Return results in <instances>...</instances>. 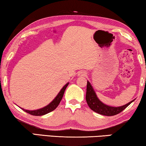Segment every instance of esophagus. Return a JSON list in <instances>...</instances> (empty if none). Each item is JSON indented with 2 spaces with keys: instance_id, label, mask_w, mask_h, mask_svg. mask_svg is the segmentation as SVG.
<instances>
[{
  "instance_id": "obj_1",
  "label": "esophagus",
  "mask_w": 146,
  "mask_h": 146,
  "mask_svg": "<svg viewBox=\"0 0 146 146\" xmlns=\"http://www.w3.org/2000/svg\"><path fill=\"white\" fill-rule=\"evenodd\" d=\"M86 75V73L85 71H80L78 72V76H85Z\"/></svg>"
}]
</instances>
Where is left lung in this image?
Masks as SVG:
<instances>
[{"mask_svg": "<svg viewBox=\"0 0 146 146\" xmlns=\"http://www.w3.org/2000/svg\"><path fill=\"white\" fill-rule=\"evenodd\" d=\"M86 100L88 105L90 108L91 110H92L98 113L104 115H107V116L114 115L120 113L123 110L126 108L131 102H133L135 100H133L129 102L126 104L118 107L110 106L105 104L102 102L97 97L96 94L92 86L91 85L89 81H87Z\"/></svg>", "mask_w": 146, "mask_h": 146, "instance_id": "obj_1", "label": "left lung"}]
</instances>
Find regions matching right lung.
<instances>
[{
	"instance_id": "right-lung-1",
	"label": "right lung",
	"mask_w": 146,
	"mask_h": 146,
	"mask_svg": "<svg viewBox=\"0 0 146 146\" xmlns=\"http://www.w3.org/2000/svg\"><path fill=\"white\" fill-rule=\"evenodd\" d=\"M69 83L68 82L66 84L64 85L63 86L62 88L60 90V91L59 92V93L58 94V95L55 97V98L48 105L40 109L35 110H25L24 108H21L24 111L26 112L30 113V114L33 115H43L46 114V113L50 112V111L54 110L58 107V106L59 105L60 102L61 100L62 99L65 90L66 88V87L68 86Z\"/></svg>"
}]
</instances>
